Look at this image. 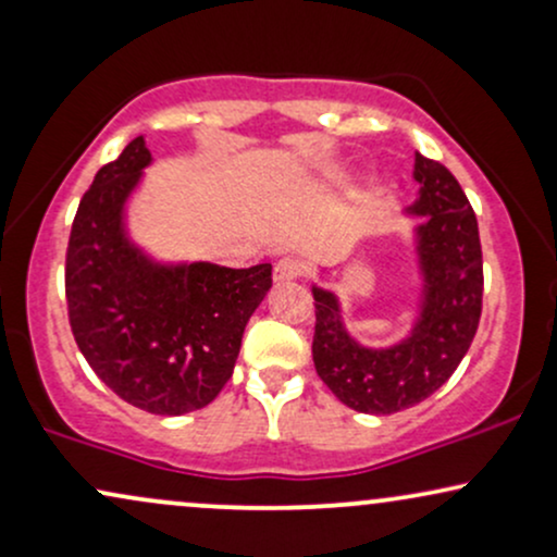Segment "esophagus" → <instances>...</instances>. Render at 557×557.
<instances>
[{
    "instance_id": "34e87169",
    "label": "esophagus",
    "mask_w": 557,
    "mask_h": 557,
    "mask_svg": "<svg viewBox=\"0 0 557 557\" xmlns=\"http://www.w3.org/2000/svg\"><path fill=\"white\" fill-rule=\"evenodd\" d=\"M300 274H304V264H300L298 259H290V257L274 261V267H272L274 283H287V280H296V277H300Z\"/></svg>"
}]
</instances>
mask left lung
Segmentation results:
<instances>
[{
	"label": "left lung",
	"instance_id": "obj_1",
	"mask_svg": "<svg viewBox=\"0 0 557 557\" xmlns=\"http://www.w3.org/2000/svg\"><path fill=\"white\" fill-rule=\"evenodd\" d=\"M413 181L419 198L406 212L421 216V300L411 335L389 348H367L345 330L335 293L311 287L317 374L345 406L376 417L437 393L463 361L482 317V243L469 198L445 164L421 154L413 162Z\"/></svg>",
	"mask_w": 557,
	"mask_h": 557
}]
</instances>
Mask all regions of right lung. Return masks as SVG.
Instances as JSON below:
<instances>
[{
    "label": "right lung",
    "instance_id": "add662e5",
    "mask_svg": "<svg viewBox=\"0 0 557 557\" xmlns=\"http://www.w3.org/2000/svg\"><path fill=\"white\" fill-rule=\"evenodd\" d=\"M149 164L144 136L133 138L83 194L65 259L67 317L112 393L140 411L181 417L209 406L233 376L272 264L230 270L146 257L125 230V203Z\"/></svg>",
    "mask_w": 557,
    "mask_h": 557
}]
</instances>
